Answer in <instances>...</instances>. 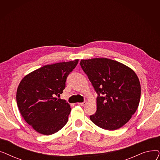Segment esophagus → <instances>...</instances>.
Returning a JSON list of instances; mask_svg holds the SVG:
<instances>
[{"instance_id":"obj_1","label":"esophagus","mask_w":160,"mask_h":160,"mask_svg":"<svg viewBox=\"0 0 160 160\" xmlns=\"http://www.w3.org/2000/svg\"><path fill=\"white\" fill-rule=\"evenodd\" d=\"M87 104L86 102H79L78 103V104H79L80 106H86Z\"/></svg>"}]
</instances>
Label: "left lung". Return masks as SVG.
<instances>
[{
	"label": "left lung",
	"mask_w": 160,
	"mask_h": 160,
	"mask_svg": "<svg viewBox=\"0 0 160 160\" xmlns=\"http://www.w3.org/2000/svg\"><path fill=\"white\" fill-rule=\"evenodd\" d=\"M83 71L94 87L97 112L90 119L107 130L127 124L139 106L141 85L137 74L129 67L108 58L81 60Z\"/></svg>",
	"instance_id": "8db88e82"
}]
</instances>
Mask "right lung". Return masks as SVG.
Here are the masks:
<instances>
[{
    "label": "right lung",
    "mask_w": 160,
    "mask_h": 160,
    "mask_svg": "<svg viewBox=\"0 0 160 160\" xmlns=\"http://www.w3.org/2000/svg\"><path fill=\"white\" fill-rule=\"evenodd\" d=\"M78 60L47 65L27 74L20 82L16 100L24 121L45 136L60 130L68 121L70 105L55 97L63 93L67 76Z\"/></svg>",
    "instance_id": "right-lung-1"
}]
</instances>
